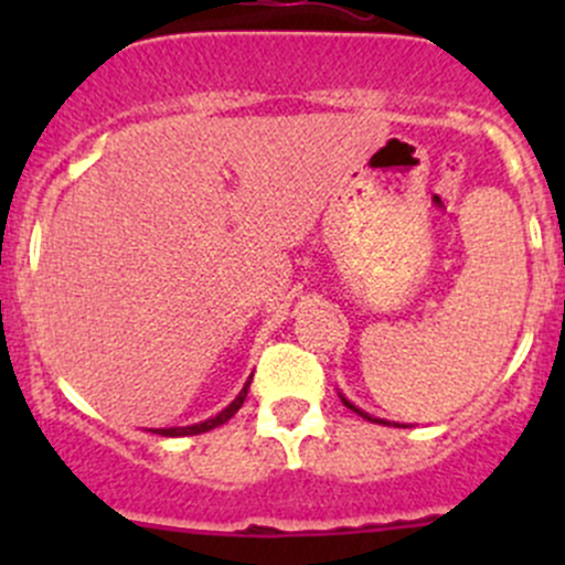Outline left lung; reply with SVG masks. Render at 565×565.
<instances>
[{"label":"left lung","instance_id":"obj_1","mask_svg":"<svg viewBox=\"0 0 565 565\" xmlns=\"http://www.w3.org/2000/svg\"><path fill=\"white\" fill-rule=\"evenodd\" d=\"M341 402H344L347 407H350V409H355V413L361 415V418H366V420H377V424H385V420H380V418H372V415H366V413H363V409H358L355 404H350V402H347V398H341ZM388 426H391V424H388Z\"/></svg>","mask_w":565,"mask_h":565}]
</instances>
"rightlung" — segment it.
Returning <instances> with one entry per match:
<instances>
[{
    "label": "right lung",
    "instance_id": "obj_1",
    "mask_svg": "<svg viewBox=\"0 0 565 565\" xmlns=\"http://www.w3.org/2000/svg\"><path fill=\"white\" fill-rule=\"evenodd\" d=\"M248 385H250V380H248L246 385H243V391L237 393V398H235V402H232L230 407H226V409H221V413L215 415V418L204 420V424H193V426H177V429H156V431H158V435H163V437H185V435H202V431H210V429H215V426L226 424V420H230L232 415H235L237 409L243 407V402H246V396H248Z\"/></svg>",
    "mask_w": 565,
    "mask_h": 565
}]
</instances>
